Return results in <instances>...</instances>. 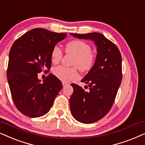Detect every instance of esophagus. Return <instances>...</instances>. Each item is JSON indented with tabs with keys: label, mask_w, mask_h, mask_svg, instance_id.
<instances>
[{
	"label": "esophagus",
	"mask_w": 145,
	"mask_h": 145,
	"mask_svg": "<svg viewBox=\"0 0 145 145\" xmlns=\"http://www.w3.org/2000/svg\"><path fill=\"white\" fill-rule=\"evenodd\" d=\"M67 83H65V82H62V85H63V86H65V85H67Z\"/></svg>",
	"instance_id": "obj_1"
}]
</instances>
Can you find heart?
<instances>
[{
  "instance_id": "1",
  "label": "heart",
  "mask_w": 145,
  "mask_h": 145,
  "mask_svg": "<svg viewBox=\"0 0 145 145\" xmlns=\"http://www.w3.org/2000/svg\"><path fill=\"white\" fill-rule=\"evenodd\" d=\"M66 54L74 55L72 65L77 66L83 72L90 71L95 65L96 55L91 52V48L88 42L82 40H74L66 44L65 47ZM63 57V52L57 46L53 48L51 52V61L57 64ZM53 74L62 82H69L78 78V69L76 67H56L52 70Z\"/></svg>"
}]
</instances>
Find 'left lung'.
<instances>
[{"mask_svg":"<svg viewBox=\"0 0 145 145\" xmlns=\"http://www.w3.org/2000/svg\"><path fill=\"white\" fill-rule=\"evenodd\" d=\"M80 39L93 40L97 54L95 65L82 80L89 84L88 91L71 84L74 92L69 100L73 116L81 123H95L107 115L116 97L122 80V58L119 48L103 34L93 32L71 34Z\"/></svg>","mask_w":145,"mask_h":145,"instance_id":"left-lung-1","label":"left lung"}]
</instances>
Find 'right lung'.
Instances as JSON below:
<instances>
[{
    "instance_id": "1",
    "label": "right lung",
    "mask_w": 145,
    "mask_h": 145,
    "mask_svg": "<svg viewBox=\"0 0 145 145\" xmlns=\"http://www.w3.org/2000/svg\"><path fill=\"white\" fill-rule=\"evenodd\" d=\"M65 37V34L39 28L26 32L13 43L9 53L7 80L13 102L22 114L39 117L52 106L63 87L61 81L50 74L40 83L38 74L50 71L52 50Z\"/></svg>"
}]
</instances>
